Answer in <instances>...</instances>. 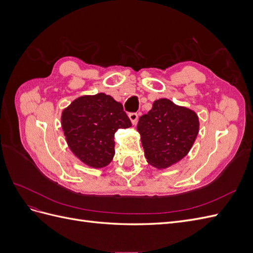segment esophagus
<instances>
[{
	"label": "esophagus",
	"instance_id": "esophagus-1",
	"mask_svg": "<svg viewBox=\"0 0 253 253\" xmlns=\"http://www.w3.org/2000/svg\"><path fill=\"white\" fill-rule=\"evenodd\" d=\"M128 117H129V119H131L132 124L135 125L136 122H137V120H138V114H137V113H129L128 114Z\"/></svg>",
	"mask_w": 253,
	"mask_h": 253
}]
</instances>
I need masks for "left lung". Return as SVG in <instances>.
<instances>
[{"instance_id":"1","label":"left lung","mask_w":253,"mask_h":253,"mask_svg":"<svg viewBox=\"0 0 253 253\" xmlns=\"http://www.w3.org/2000/svg\"><path fill=\"white\" fill-rule=\"evenodd\" d=\"M198 127L193 111L175 105L169 99L156 100L137 126L148 163L158 169L177 163L192 147Z\"/></svg>"}]
</instances>
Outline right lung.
I'll return each instance as SVG.
<instances>
[{"mask_svg":"<svg viewBox=\"0 0 253 253\" xmlns=\"http://www.w3.org/2000/svg\"><path fill=\"white\" fill-rule=\"evenodd\" d=\"M131 126L122 104L103 93L76 99L62 113L68 147L82 163L93 168L112 162L115 133Z\"/></svg>","mask_w":253,"mask_h":253,"instance_id":"obj_1","label":"right lung"}]
</instances>
